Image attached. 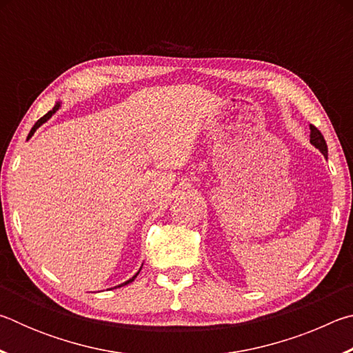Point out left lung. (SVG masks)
Segmentation results:
<instances>
[{"mask_svg": "<svg viewBox=\"0 0 353 353\" xmlns=\"http://www.w3.org/2000/svg\"><path fill=\"white\" fill-rule=\"evenodd\" d=\"M310 129H312V132H310V141H312V145L318 148L322 154L327 155V143L324 140V137L319 132V129L313 126V124H310Z\"/></svg>", "mask_w": 353, "mask_h": 353, "instance_id": "obj_1", "label": "left lung"}]
</instances>
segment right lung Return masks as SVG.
Returning <instances> with one entry per match:
<instances>
[{"label": "right lung", "instance_id": "right-lung-1", "mask_svg": "<svg viewBox=\"0 0 353 353\" xmlns=\"http://www.w3.org/2000/svg\"><path fill=\"white\" fill-rule=\"evenodd\" d=\"M57 109H59V104H56V105H54V109H52V110H50V112H48V113H46V115H43V117H41V118L39 119V121L34 124V128L31 129V132H29V135H32V134L35 132V129H37V128H40V126H41V124H43V123L46 121V119H50V117H51V115H52V113H54V112H56ZM135 277H137V274H135V276H134L132 279H130V280H128V282H126V283H123V285H128V283H130V282H134V279H135ZM119 286H121V285H119Z\"/></svg>", "mask_w": 353, "mask_h": 353}]
</instances>
